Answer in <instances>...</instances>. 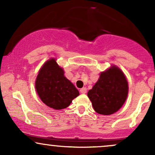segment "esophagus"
Returning <instances> with one entry per match:
<instances>
[{"instance_id":"esophagus-1","label":"esophagus","mask_w":155,"mask_h":155,"mask_svg":"<svg viewBox=\"0 0 155 155\" xmlns=\"http://www.w3.org/2000/svg\"><path fill=\"white\" fill-rule=\"evenodd\" d=\"M80 92L82 94H85L87 92V88L86 87H83L80 90Z\"/></svg>"}]
</instances>
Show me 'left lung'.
<instances>
[{"label": "left lung", "instance_id": "1", "mask_svg": "<svg viewBox=\"0 0 155 155\" xmlns=\"http://www.w3.org/2000/svg\"><path fill=\"white\" fill-rule=\"evenodd\" d=\"M128 93V84L122 71L113 66L102 72L87 96L94 110L103 115L115 113L122 107Z\"/></svg>", "mask_w": 155, "mask_h": 155}]
</instances>
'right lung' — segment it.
Returning a JSON list of instances; mask_svg holds the SVG:
<instances>
[{"instance_id": "1", "label": "right lung", "mask_w": 155, "mask_h": 155, "mask_svg": "<svg viewBox=\"0 0 155 155\" xmlns=\"http://www.w3.org/2000/svg\"><path fill=\"white\" fill-rule=\"evenodd\" d=\"M35 89L47 106L60 110L67 108L79 95L77 89L64 76V71L54 59L44 63L37 76Z\"/></svg>"}]
</instances>
